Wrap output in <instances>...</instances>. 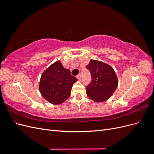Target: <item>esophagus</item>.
Masks as SVG:
<instances>
[{"label": "esophagus", "instance_id": "obj_1", "mask_svg": "<svg viewBox=\"0 0 154 154\" xmlns=\"http://www.w3.org/2000/svg\"><path fill=\"white\" fill-rule=\"evenodd\" d=\"M76 78L78 79V81H80L81 80V74H78V75L76 76Z\"/></svg>", "mask_w": 154, "mask_h": 154}]
</instances>
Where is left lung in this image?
I'll return each mask as SVG.
<instances>
[{
	"mask_svg": "<svg viewBox=\"0 0 154 154\" xmlns=\"http://www.w3.org/2000/svg\"><path fill=\"white\" fill-rule=\"evenodd\" d=\"M92 81L86 87L88 97L97 103L106 101L112 96L118 85V76L112 67L99 60H91L87 66Z\"/></svg>",
	"mask_w": 154,
	"mask_h": 154,
	"instance_id": "obj_1",
	"label": "left lung"
}]
</instances>
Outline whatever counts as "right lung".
<instances>
[{"instance_id":"add662e5","label":"right lung","mask_w":154,"mask_h":154,"mask_svg":"<svg viewBox=\"0 0 154 154\" xmlns=\"http://www.w3.org/2000/svg\"><path fill=\"white\" fill-rule=\"evenodd\" d=\"M76 81L77 79L71 75L70 70L64 68L58 60L42 74L39 91L50 103L60 105L69 98L73 83Z\"/></svg>"}]
</instances>
